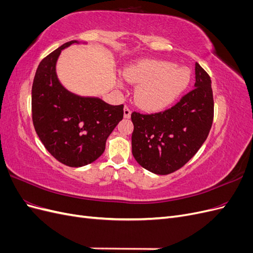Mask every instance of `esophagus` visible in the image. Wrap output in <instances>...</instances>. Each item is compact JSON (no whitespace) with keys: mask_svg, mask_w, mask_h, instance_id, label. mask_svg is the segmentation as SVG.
<instances>
[{"mask_svg":"<svg viewBox=\"0 0 253 253\" xmlns=\"http://www.w3.org/2000/svg\"><path fill=\"white\" fill-rule=\"evenodd\" d=\"M124 117L125 118H129L131 117V110L128 109V106H125V109H124Z\"/></svg>","mask_w":253,"mask_h":253,"instance_id":"obj_1","label":"esophagus"}]
</instances>
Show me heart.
Masks as SVG:
<instances>
[{"label":"heart","mask_w":253,"mask_h":253,"mask_svg":"<svg viewBox=\"0 0 253 253\" xmlns=\"http://www.w3.org/2000/svg\"><path fill=\"white\" fill-rule=\"evenodd\" d=\"M125 79L139 84L135 100L142 109L160 111L168 108L179 97L189 82L185 67L162 60H141L126 67Z\"/></svg>","instance_id":"b5f03b06"}]
</instances>
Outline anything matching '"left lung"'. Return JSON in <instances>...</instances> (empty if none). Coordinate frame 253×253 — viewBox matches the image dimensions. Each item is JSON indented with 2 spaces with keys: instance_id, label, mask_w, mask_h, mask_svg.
I'll return each mask as SVG.
<instances>
[{
  "instance_id": "8db88e82",
  "label": "left lung",
  "mask_w": 253,
  "mask_h": 253,
  "mask_svg": "<svg viewBox=\"0 0 253 253\" xmlns=\"http://www.w3.org/2000/svg\"><path fill=\"white\" fill-rule=\"evenodd\" d=\"M211 79L195 63L194 88L171 109L143 115L133 112L132 153L145 170L167 175L185 166L201 149L213 121Z\"/></svg>"
}]
</instances>
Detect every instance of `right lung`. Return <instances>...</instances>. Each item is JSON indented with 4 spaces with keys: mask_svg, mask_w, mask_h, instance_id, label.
Returning <instances> with one entry per match:
<instances>
[{
    "mask_svg": "<svg viewBox=\"0 0 253 253\" xmlns=\"http://www.w3.org/2000/svg\"><path fill=\"white\" fill-rule=\"evenodd\" d=\"M70 41L45 57L38 66L32 88L36 132L58 162L78 168L102 155L105 142L124 118V105H111L98 97H82L60 83L56 63Z\"/></svg>",
    "mask_w": 253,
    "mask_h": 253,
    "instance_id": "right-lung-1",
    "label": "right lung"
}]
</instances>
